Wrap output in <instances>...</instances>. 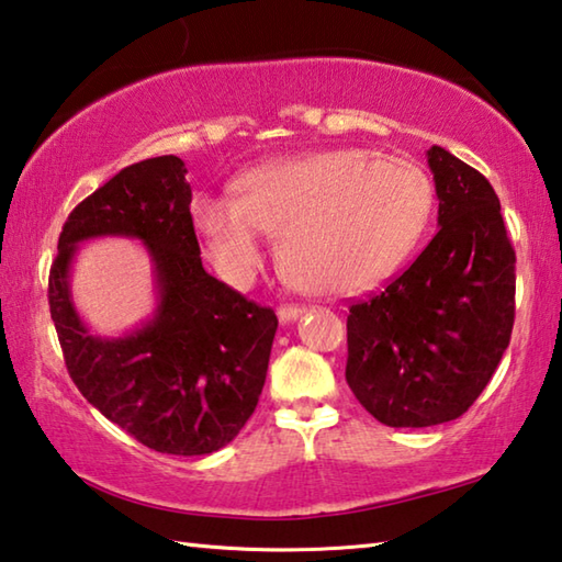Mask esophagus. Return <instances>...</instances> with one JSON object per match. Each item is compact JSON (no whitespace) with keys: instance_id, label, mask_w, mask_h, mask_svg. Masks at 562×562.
<instances>
[{"instance_id":"1","label":"esophagus","mask_w":562,"mask_h":562,"mask_svg":"<svg viewBox=\"0 0 562 562\" xmlns=\"http://www.w3.org/2000/svg\"><path fill=\"white\" fill-rule=\"evenodd\" d=\"M304 312V307H300V304H282V307L278 310V319L282 324H290L297 319V316Z\"/></svg>"}]
</instances>
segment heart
<instances>
[{
	"mask_svg": "<svg viewBox=\"0 0 562 562\" xmlns=\"http://www.w3.org/2000/svg\"><path fill=\"white\" fill-rule=\"evenodd\" d=\"M238 196L199 191L191 216L231 284L260 270L268 231L302 290L351 294L405 260L432 211V183L403 157L344 147L265 161L233 181Z\"/></svg>",
	"mask_w": 562,
	"mask_h": 562,
	"instance_id": "heart-1",
	"label": "heart"
}]
</instances>
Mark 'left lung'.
Segmentation results:
<instances>
[{
    "label": "left lung",
    "instance_id": "8db88e82",
    "mask_svg": "<svg viewBox=\"0 0 562 562\" xmlns=\"http://www.w3.org/2000/svg\"><path fill=\"white\" fill-rule=\"evenodd\" d=\"M440 231L381 292L349 307L346 383L387 427H430L469 411L512 339L516 252L482 175L427 149Z\"/></svg>",
    "mask_w": 562,
    "mask_h": 562
}]
</instances>
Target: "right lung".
<instances>
[{
    "mask_svg": "<svg viewBox=\"0 0 562 562\" xmlns=\"http://www.w3.org/2000/svg\"><path fill=\"white\" fill-rule=\"evenodd\" d=\"M187 167L175 155L130 165L70 211L48 274L50 319L86 401L137 442L196 457L226 447L262 393L278 316L201 265ZM135 237L156 268L158 307L137 330L98 337L69 297L80 241Z\"/></svg>",
    "mask_w": 562,
    "mask_h": 562,
    "instance_id": "1",
    "label": "right lung"
}]
</instances>
